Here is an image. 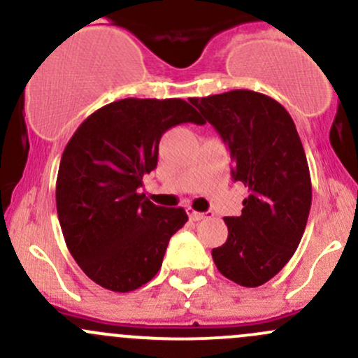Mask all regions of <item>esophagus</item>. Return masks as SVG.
I'll list each match as a JSON object with an SVG mask.
<instances>
[{
	"instance_id": "esophagus-1",
	"label": "esophagus",
	"mask_w": 358,
	"mask_h": 358,
	"mask_svg": "<svg viewBox=\"0 0 358 358\" xmlns=\"http://www.w3.org/2000/svg\"><path fill=\"white\" fill-rule=\"evenodd\" d=\"M187 214H189V217L192 221H201V220H204V217L213 216V213H197V210L192 209V208H187Z\"/></svg>"
}]
</instances>
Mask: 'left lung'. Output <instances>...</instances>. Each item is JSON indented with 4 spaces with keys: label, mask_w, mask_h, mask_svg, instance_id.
Returning <instances> with one entry per match:
<instances>
[{
    "label": "left lung",
    "mask_w": 358,
    "mask_h": 358,
    "mask_svg": "<svg viewBox=\"0 0 358 358\" xmlns=\"http://www.w3.org/2000/svg\"><path fill=\"white\" fill-rule=\"evenodd\" d=\"M190 103L229 149L235 182L248 187L240 216L224 217L228 238L213 261L228 280L255 288L295 254L312 202L308 164L295 123L278 101L254 90H229Z\"/></svg>",
    "instance_id": "1"
}]
</instances>
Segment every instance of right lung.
I'll return each mask as SVG.
<instances>
[{"label":"right lung","instance_id":"add662e5","mask_svg":"<svg viewBox=\"0 0 358 358\" xmlns=\"http://www.w3.org/2000/svg\"><path fill=\"white\" fill-rule=\"evenodd\" d=\"M202 125L183 99L115 101L84 120L63 150L56 210L71 257L99 287L131 292L152 280L183 208L152 204L138 189L157 166L163 134L180 123Z\"/></svg>","mask_w":358,"mask_h":358}]
</instances>
